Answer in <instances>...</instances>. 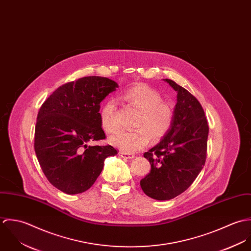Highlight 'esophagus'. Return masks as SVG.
Masks as SVG:
<instances>
[{
  "label": "esophagus",
  "mask_w": 251,
  "mask_h": 251,
  "mask_svg": "<svg viewBox=\"0 0 251 251\" xmlns=\"http://www.w3.org/2000/svg\"><path fill=\"white\" fill-rule=\"evenodd\" d=\"M120 154H121V156H122L123 158H126V159H131V158L134 157V154L128 153V152H125V151L120 152Z\"/></svg>",
  "instance_id": "esophagus-1"
}]
</instances>
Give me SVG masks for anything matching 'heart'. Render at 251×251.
<instances>
[{"label": "heart", "instance_id": "heart-1", "mask_svg": "<svg viewBox=\"0 0 251 251\" xmlns=\"http://www.w3.org/2000/svg\"><path fill=\"white\" fill-rule=\"evenodd\" d=\"M123 100L139 110L132 131H122L110 139V142L125 152H135L142 150L151 137L154 140L162 138L170 129L174 111L172 106L161 101V96L151 87L137 84L126 90ZM100 125L105 132L116 133L120 129L117 107L113 100H108L100 110Z\"/></svg>", "mask_w": 251, "mask_h": 251}]
</instances>
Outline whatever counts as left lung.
Returning <instances> with one entry per match:
<instances>
[{"label":"left lung","mask_w":251,"mask_h":251,"mask_svg":"<svg viewBox=\"0 0 251 251\" xmlns=\"http://www.w3.org/2000/svg\"><path fill=\"white\" fill-rule=\"evenodd\" d=\"M177 92L174 119L160 142L144 153L151 172L140 180L146 195L170 200L185 191L203 169L207 157L209 126L198 100L171 79Z\"/></svg>","instance_id":"obj_1"}]
</instances>
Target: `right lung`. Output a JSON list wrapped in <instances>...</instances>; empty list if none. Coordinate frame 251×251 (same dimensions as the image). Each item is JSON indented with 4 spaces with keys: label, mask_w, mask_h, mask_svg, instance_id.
<instances>
[{
    "label": "right lung",
    "mask_w": 251,
    "mask_h": 251,
    "mask_svg": "<svg viewBox=\"0 0 251 251\" xmlns=\"http://www.w3.org/2000/svg\"><path fill=\"white\" fill-rule=\"evenodd\" d=\"M118 87L106 77H83L59 87L39 109L36 157L47 179L61 191L88 190L100 175L105 158L118 153L110 145H88L105 139L100 102Z\"/></svg>",
    "instance_id": "right-lung-1"
}]
</instances>
